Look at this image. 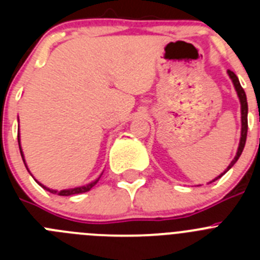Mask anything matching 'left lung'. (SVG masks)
I'll return each instance as SVG.
<instances>
[{"mask_svg":"<svg viewBox=\"0 0 260 260\" xmlns=\"http://www.w3.org/2000/svg\"><path fill=\"white\" fill-rule=\"evenodd\" d=\"M228 75L231 77L232 82H233V84H234V88H236L238 98H240L241 122H242V128H241V139H240V146H238L237 153H236V157H234L233 160H232L231 164H229V167L226 168V171H229V169H231V168L233 167L234 164H236V161H237L238 158H240L241 153H242V151H243V147H245V143H246V137H247V100H246V93H245L243 88L241 87L240 80H238L237 75L234 74L233 71H231V70H228ZM226 171H225V172H226ZM225 172H224V173H225ZM224 173L220 174L219 177H216L213 181H216L217 178H220V177H221ZM213 181H211V182H213Z\"/></svg>","mask_w":260,"mask_h":260,"instance_id":"left-lung-1","label":"left lung"}]
</instances>
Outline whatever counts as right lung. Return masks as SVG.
<instances>
[{"mask_svg":"<svg viewBox=\"0 0 260 260\" xmlns=\"http://www.w3.org/2000/svg\"><path fill=\"white\" fill-rule=\"evenodd\" d=\"M19 135H18V143H19ZM19 148H20V143H19ZM20 155H22V158H23V161H24V157H23V152H22V148H20ZM24 165H26V162H24ZM26 168H27V165H26ZM27 169H28V168H27ZM99 178H100V177H99ZM99 178L98 180H95L93 181V182H91V183H88V185H86V186H80V187H74V189H66V190H61V191H57V190H52V189H48V187H45L44 185H41V183H39L38 181H36V182L39 183V185L41 186V187H44L45 190H48V191L49 192H53V194H57V195H62V197H69V195H75V194H82V192H86V191H89V190L92 189L93 186L96 185V183H98V181H99Z\"/></svg>","mask_w":260,"mask_h":260,"instance_id":"obj_1","label":"right lung"}]
</instances>
